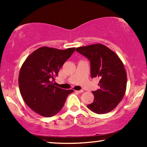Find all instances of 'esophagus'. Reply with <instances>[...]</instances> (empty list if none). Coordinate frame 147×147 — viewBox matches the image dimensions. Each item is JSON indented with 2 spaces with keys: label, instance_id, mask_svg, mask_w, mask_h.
<instances>
[{
  "label": "esophagus",
  "instance_id": "esophagus-1",
  "mask_svg": "<svg viewBox=\"0 0 147 147\" xmlns=\"http://www.w3.org/2000/svg\"><path fill=\"white\" fill-rule=\"evenodd\" d=\"M76 91V92H77V93H81V92H82L84 91L80 90V91Z\"/></svg>",
  "mask_w": 147,
  "mask_h": 147
}]
</instances>
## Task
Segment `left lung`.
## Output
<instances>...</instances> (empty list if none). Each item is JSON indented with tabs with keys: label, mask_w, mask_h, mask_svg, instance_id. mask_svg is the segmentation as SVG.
Here are the masks:
<instances>
[{
	"label": "left lung",
	"mask_w": 147,
	"mask_h": 147,
	"mask_svg": "<svg viewBox=\"0 0 147 147\" xmlns=\"http://www.w3.org/2000/svg\"><path fill=\"white\" fill-rule=\"evenodd\" d=\"M76 51L87 57L91 63V77L100 79V89L92 91L94 99L88 105L98 114L111 112L121 102L127 86V74L118 55L102 44L79 47Z\"/></svg>",
	"instance_id": "obj_1"
}]
</instances>
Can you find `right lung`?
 <instances>
[{
	"instance_id": "right-lung-1",
	"label": "right lung",
	"mask_w": 147,
	"mask_h": 147,
	"mask_svg": "<svg viewBox=\"0 0 147 147\" xmlns=\"http://www.w3.org/2000/svg\"><path fill=\"white\" fill-rule=\"evenodd\" d=\"M76 47L65 50L41 47L24 61L20 71V93L26 104L36 113L46 117L58 113L68 94L74 90L55 86V78Z\"/></svg>"
}]
</instances>
